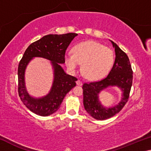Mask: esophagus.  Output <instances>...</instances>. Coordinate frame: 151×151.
Returning <instances> with one entry per match:
<instances>
[{
	"label": "esophagus",
	"mask_w": 151,
	"mask_h": 151,
	"mask_svg": "<svg viewBox=\"0 0 151 151\" xmlns=\"http://www.w3.org/2000/svg\"><path fill=\"white\" fill-rule=\"evenodd\" d=\"M76 85L78 86L83 85V82H82L81 80H77V81H76Z\"/></svg>",
	"instance_id": "esophagus-1"
}]
</instances>
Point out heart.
Instances as JSON below:
<instances>
[{
  "instance_id": "b5f03b06",
  "label": "heart",
  "mask_w": 151,
  "mask_h": 151,
  "mask_svg": "<svg viewBox=\"0 0 151 151\" xmlns=\"http://www.w3.org/2000/svg\"><path fill=\"white\" fill-rule=\"evenodd\" d=\"M65 64L75 73L82 64V71L86 78L98 80L105 76L114 63V52L111 48L93 40H87L75 45L73 54H66Z\"/></svg>"
}]
</instances>
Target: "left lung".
I'll list each match as a JSON object with an SVG mask.
<instances>
[{
    "instance_id": "obj_1",
    "label": "left lung",
    "mask_w": 151,
    "mask_h": 151,
    "mask_svg": "<svg viewBox=\"0 0 151 151\" xmlns=\"http://www.w3.org/2000/svg\"><path fill=\"white\" fill-rule=\"evenodd\" d=\"M115 51V60L111 70L103 80L83 84V104L86 111L96 120H106L115 115L123 108L129 97L132 83V70L129 58L116 43L111 40ZM109 86H117L123 92L122 100L114 107H104L98 94Z\"/></svg>"
}]
</instances>
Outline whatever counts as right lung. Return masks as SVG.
<instances>
[{"label": "right lung", "instance_id": "obj_1", "mask_svg": "<svg viewBox=\"0 0 151 151\" xmlns=\"http://www.w3.org/2000/svg\"><path fill=\"white\" fill-rule=\"evenodd\" d=\"M77 35L76 33L46 35L30 45L25 50L18 67V91L22 103L35 114L47 116L57 111L66 94L76 86L77 78L67 75L60 64L65 63L66 48ZM35 57L50 60L53 70V82L50 93L40 98L30 96L25 85L26 66Z\"/></svg>", "mask_w": 151, "mask_h": 151}]
</instances>
